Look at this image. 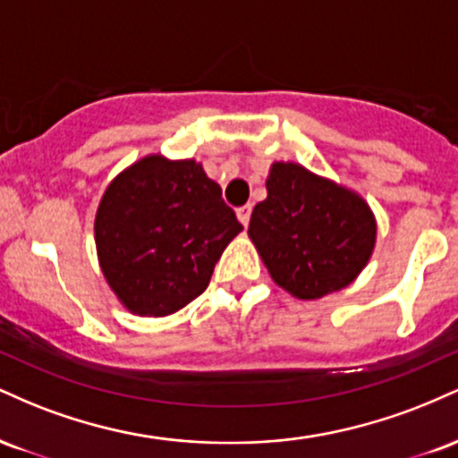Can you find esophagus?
<instances>
[{
  "label": "esophagus",
  "mask_w": 458,
  "mask_h": 458,
  "mask_svg": "<svg viewBox=\"0 0 458 458\" xmlns=\"http://www.w3.org/2000/svg\"><path fill=\"white\" fill-rule=\"evenodd\" d=\"M236 217H239V222L243 224V225L250 224V217H251V207H250V204H245V207L236 208Z\"/></svg>",
  "instance_id": "esophagus-1"
}]
</instances>
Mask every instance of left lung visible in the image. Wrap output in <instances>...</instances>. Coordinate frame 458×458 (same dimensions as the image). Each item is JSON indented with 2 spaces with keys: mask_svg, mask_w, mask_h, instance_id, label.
Here are the masks:
<instances>
[{
  "mask_svg": "<svg viewBox=\"0 0 458 458\" xmlns=\"http://www.w3.org/2000/svg\"><path fill=\"white\" fill-rule=\"evenodd\" d=\"M267 193L247 233L276 284L299 299L349 286L375 247L364 199L297 163H273Z\"/></svg>",
  "mask_w": 458,
  "mask_h": 458,
  "instance_id": "left-lung-1",
  "label": "left lung"
}]
</instances>
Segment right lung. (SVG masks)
Wrapping results in <instances>:
<instances>
[{"label": "right lung", "mask_w": 458, "mask_h": 458, "mask_svg": "<svg viewBox=\"0 0 458 458\" xmlns=\"http://www.w3.org/2000/svg\"><path fill=\"white\" fill-rule=\"evenodd\" d=\"M241 230L199 163L159 155L115 178L94 222L105 280L141 317H165L202 295Z\"/></svg>", "instance_id": "1"}]
</instances>
